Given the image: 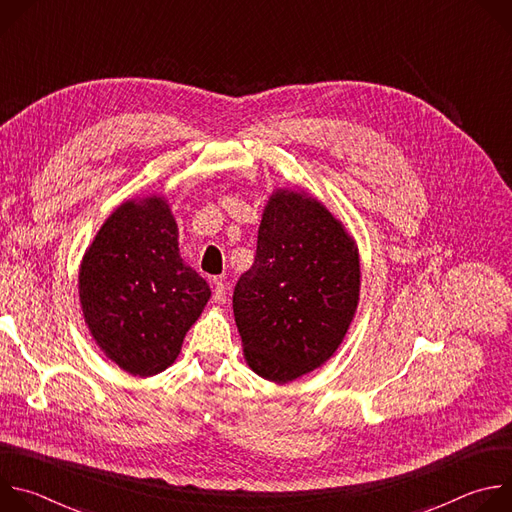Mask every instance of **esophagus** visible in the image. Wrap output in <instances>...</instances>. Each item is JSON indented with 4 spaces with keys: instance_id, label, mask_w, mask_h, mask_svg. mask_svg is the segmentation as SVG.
Returning a JSON list of instances; mask_svg holds the SVG:
<instances>
[{
    "instance_id": "esophagus-1",
    "label": "esophagus",
    "mask_w": 512,
    "mask_h": 512,
    "mask_svg": "<svg viewBox=\"0 0 512 512\" xmlns=\"http://www.w3.org/2000/svg\"><path fill=\"white\" fill-rule=\"evenodd\" d=\"M212 298L216 304L227 302V285L223 283V279H214V296Z\"/></svg>"
}]
</instances>
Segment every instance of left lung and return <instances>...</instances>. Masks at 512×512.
I'll return each instance as SVG.
<instances>
[{
    "label": "left lung",
    "mask_w": 512,
    "mask_h": 512,
    "mask_svg": "<svg viewBox=\"0 0 512 512\" xmlns=\"http://www.w3.org/2000/svg\"><path fill=\"white\" fill-rule=\"evenodd\" d=\"M358 291V249L328 208L306 192H273L255 263L233 294L249 367L273 383L322 367L352 322Z\"/></svg>",
    "instance_id": "1"
}]
</instances>
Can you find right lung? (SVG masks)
<instances>
[{
  "mask_svg": "<svg viewBox=\"0 0 512 512\" xmlns=\"http://www.w3.org/2000/svg\"><path fill=\"white\" fill-rule=\"evenodd\" d=\"M79 296L101 350L135 377L166 371L202 314L208 283L178 249V225L160 196L123 202L87 249Z\"/></svg>",
  "mask_w": 512,
  "mask_h": 512,
  "instance_id": "1",
  "label": "right lung"
}]
</instances>
